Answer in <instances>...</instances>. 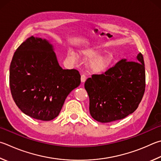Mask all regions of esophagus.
<instances>
[{
	"label": "esophagus",
	"mask_w": 161,
	"mask_h": 161,
	"mask_svg": "<svg viewBox=\"0 0 161 161\" xmlns=\"http://www.w3.org/2000/svg\"><path fill=\"white\" fill-rule=\"evenodd\" d=\"M86 80V75H81V82L84 83Z\"/></svg>",
	"instance_id": "obj_1"
}]
</instances>
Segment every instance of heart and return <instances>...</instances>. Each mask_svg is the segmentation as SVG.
<instances>
[{
    "instance_id": "heart-1",
    "label": "heart",
    "mask_w": 161,
    "mask_h": 161,
    "mask_svg": "<svg viewBox=\"0 0 161 161\" xmlns=\"http://www.w3.org/2000/svg\"><path fill=\"white\" fill-rule=\"evenodd\" d=\"M100 53V49L97 48H88L81 52V55L84 60H89L95 57ZM69 58L72 60H77L76 55L72 52H69ZM113 62V55L111 53H103L98 55L90 61L89 64V69L92 73L100 74L106 72Z\"/></svg>"
}]
</instances>
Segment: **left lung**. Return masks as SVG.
I'll use <instances>...</instances> for the list:
<instances>
[{
    "label": "left lung",
    "mask_w": 161,
    "mask_h": 161,
    "mask_svg": "<svg viewBox=\"0 0 161 161\" xmlns=\"http://www.w3.org/2000/svg\"><path fill=\"white\" fill-rule=\"evenodd\" d=\"M136 61L122 59L103 74L93 75L85 81L89 112L96 121L106 123L123 119L138 108L146 86L141 53Z\"/></svg>",
    "instance_id": "1"
}]
</instances>
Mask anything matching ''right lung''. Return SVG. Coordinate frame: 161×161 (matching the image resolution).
<instances>
[{"label":"right lung","mask_w":161,"mask_h":161,"mask_svg":"<svg viewBox=\"0 0 161 161\" xmlns=\"http://www.w3.org/2000/svg\"><path fill=\"white\" fill-rule=\"evenodd\" d=\"M77 69H63L46 39L31 37L20 45L10 66L11 94L22 112L49 121L59 115L65 98L80 85Z\"/></svg>","instance_id":"add662e5"}]
</instances>
